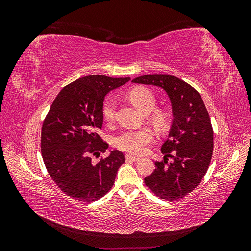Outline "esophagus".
Wrapping results in <instances>:
<instances>
[{"instance_id":"esophagus-1","label":"esophagus","mask_w":251,"mask_h":251,"mask_svg":"<svg viewBox=\"0 0 251 251\" xmlns=\"http://www.w3.org/2000/svg\"><path fill=\"white\" fill-rule=\"evenodd\" d=\"M126 159L127 161H138L140 158L137 157V156H133L131 154H126Z\"/></svg>"}]
</instances>
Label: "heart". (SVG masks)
Instances as JSON below:
<instances>
[{"label":"heart","mask_w":251,"mask_h":251,"mask_svg":"<svg viewBox=\"0 0 251 251\" xmlns=\"http://www.w3.org/2000/svg\"><path fill=\"white\" fill-rule=\"evenodd\" d=\"M131 100L137 107L144 111H151L156 105V97L146 88H136L130 92ZM117 111V98L115 96H109L105 98L102 104V114L107 121H112L115 118ZM155 123L162 125L164 123V116L160 113L154 115ZM154 133L148 127L141 128H128L124 131L115 140L116 147L120 150L130 151L134 154H142L146 151L148 144L153 140Z\"/></svg>","instance_id":"obj_1"}]
</instances>
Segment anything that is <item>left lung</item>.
Instances as JSON below:
<instances>
[{
  "mask_svg": "<svg viewBox=\"0 0 251 251\" xmlns=\"http://www.w3.org/2000/svg\"><path fill=\"white\" fill-rule=\"evenodd\" d=\"M133 82L161 88L172 105L171 128L161 146L164 161L155 162V171L144 182L162 199L183 198L198 186L211 160L214 133L208 112L200 94L172 75L148 74ZM169 156L173 160L168 164Z\"/></svg>",
  "mask_w": 251,
  "mask_h": 251,
  "instance_id": "obj_1",
  "label": "left lung"
}]
</instances>
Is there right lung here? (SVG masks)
Segmentation results:
<instances>
[{"instance_id":"add662e5","label":"right lung","mask_w":251,"mask_h":251,"mask_svg":"<svg viewBox=\"0 0 251 251\" xmlns=\"http://www.w3.org/2000/svg\"><path fill=\"white\" fill-rule=\"evenodd\" d=\"M130 77L88 75L58 93L42 127V156L52 180L71 198L92 202L107 194L125 156L118 150L94 162L108 149L98 135L103 123L102 104L112 90Z\"/></svg>"}]
</instances>
